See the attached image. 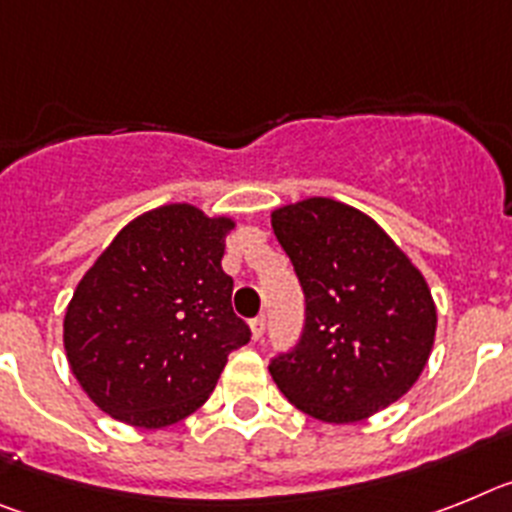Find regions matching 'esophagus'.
<instances>
[{
    "label": "esophagus",
    "mask_w": 512,
    "mask_h": 512,
    "mask_svg": "<svg viewBox=\"0 0 512 512\" xmlns=\"http://www.w3.org/2000/svg\"><path fill=\"white\" fill-rule=\"evenodd\" d=\"M252 340H260L262 335H265V317H257L252 319Z\"/></svg>",
    "instance_id": "obj_1"
}]
</instances>
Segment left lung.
Returning a JSON list of instances; mask_svg holds the SVG:
<instances>
[{"label": "left lung", "mask_w": 512, "mask_h": 512, "mask_svg": "<svg viewBox=\"0 0 512 512\" xmlns=\"http://www.w3.org/2000/svg\"><path fill=\"white\" fill-rule=\"evenodd\" d=\"M306 296L299 345L270 363L283 397L332 425L366 420L420 379L438 311L425 275L371 216L332 198L270 213Z\"/></svg>", "instance_id": "obj_1"}]
</instances>
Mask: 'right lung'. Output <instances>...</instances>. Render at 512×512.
I'll list each match as a JSON object with an SVG mask.
<instances>
[{"instance_id":"add662e5","label":"right lung","mask_w":512,"mask_h":512,"mask_svg":"<svg viewBox=\"0 0 512 512\" xmlns=\"http://www.w3.org/2000/svg\"><path fill=\"white\" fill-rule=\"evenodd\" d=\"M234 226L190 203L151 208L82 275L64 314V350L105 415L144 430L185 420L211 397L231 350L250 342L221 270Z\"/></svg>"}]
</instances>
